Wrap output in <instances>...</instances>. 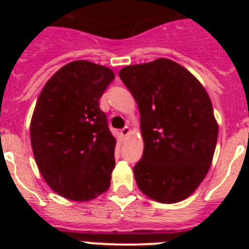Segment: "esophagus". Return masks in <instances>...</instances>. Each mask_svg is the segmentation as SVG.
Segmentation results:
<instances>
[{"mask_svg": "<svg viewBox=\"0 0 249 249\" xmlns=\"http://www.w3.org/2000/svg\"><path fill=\"white\" fill-rule=\"evenodd\" d=\"M129 134H130V127L125 126V127H123L122 130H120V135H122L123 139H126V137L129 136Z\"/></svg>", "mask_w": 249, "mask_h": 249, "instance_id": "34e87169", "label": "esophagus"}]
</instances>
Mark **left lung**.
I'll list each match as a JSON object with an SVG mask.
<instances>
[{
    "instance_id": "obj_1",
    "label": "left lung",
    "mask_w": 249,
    "mask_h": 249,
    "mask_svg": "<svg viewBox=\"0 0 249 249\" xmlns=\"http://www.w3.org/2000/svg\"><path fill=\"white\" fill-rule=\"evenodd\" d=\"M119 77L139 105L144 149L134 166L140 190L161 203L182 201L210 170L218 125L207 92L169 59L126 66Z\"/></svg>"
}]
</instances>
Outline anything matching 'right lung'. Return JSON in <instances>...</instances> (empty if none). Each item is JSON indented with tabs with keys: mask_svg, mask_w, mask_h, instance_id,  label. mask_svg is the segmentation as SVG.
<instances>
[{
	"mask_svg": "<svg viewBox=\"0 0 249 249\" xmlns=\"http://www.w3.org/2000/svg\"><path fill=\"white\" fill-rule=\"evenodd\" d=\"M114 73L79 60L44 85L30 126L42 177L61 196L89 201L106 192L115 166V139L99 101Z\"/></svg>",
	"mask_w": 249,
	"mask_h": 249,
	"instance_id": "obj_1",
	"label": "right lung"
}]
</instances>
